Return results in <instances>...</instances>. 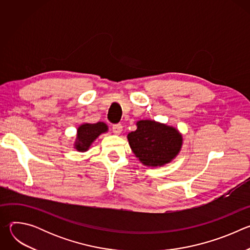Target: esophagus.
I'll list each match as a JSON object with an SVG mask.
<instances>
[{
	"label": "esophagus",
	"instance_id": "esophagus-1",
	"mask_svg": "<svg viewBox=\"0 0 250 250\" xmlns=\"http://www.w3.org/2000/svg\"><path fill=\"white\" fill-rule=\"evenodd\" d=\"M113 131H114L115 134H121V132L123 131V125L121 124L114 125H113Z\"/></svg>",
	"mask_w": 250,
	"mask_h": 250
}]
</instances>
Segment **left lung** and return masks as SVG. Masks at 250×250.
Segmentation results:
<instances>
[{"label": "left lung", "instance_id": "left-lung-1", "mask_svg": "<svg viewBox=\"0 0 250 250\" xmlns=\"http://www.w3.org/2000/svg\"><path fill=\"white\" fill-rule=\"evenodd\" d=\"M136 126L127 139L132 152L144 165L163 166L180 152L183 138L175 127L150 120L138 121Z\"/></svg>", "mask_w": 250, "mask_h": 250}]
</instances>
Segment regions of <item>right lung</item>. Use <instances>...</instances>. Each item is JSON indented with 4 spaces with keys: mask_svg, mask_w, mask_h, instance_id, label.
Here are the masks:
<instances>
[{
    "mask_svg": "<svg viewBox=\"0 0 250 250\" xmlns=\"http://www.w3.org/2000/svg\"><path fill=\"white\" fill-rule=\"evenodd\" d=\"M108 131V125L104 123L83 124L77 129V137L74 147L81 152L87 151L94 140L102 133Z\"/></svg>",
    "mask_w": 250,
    "mask_h": 250,
    "instance_id": "obj_1",
    "label": "right lung"
}]
</instances>
